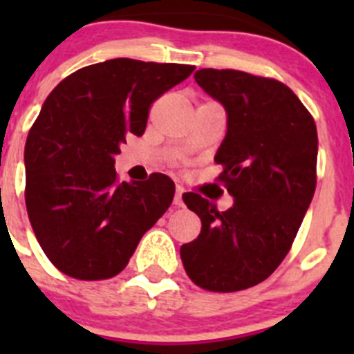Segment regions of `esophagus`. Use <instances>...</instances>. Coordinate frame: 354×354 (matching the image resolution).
<instances>
[{
	"instance_id": "obj_1",
	"label": "esophagus",
	"mask_w": 354,
	"mask_h": 354,
	"mask_svg": "<svg viewBox=\"0 0 354 354\" xmlns=\"http://www.w3.org/2000/svg\"><path fill=\"white\" fill-rule=\"evenodd\" d=\"M183 193L184 189L180 186L175 187V196H174V205H177V207H183Z\"/></svg>"
}]
</instances>
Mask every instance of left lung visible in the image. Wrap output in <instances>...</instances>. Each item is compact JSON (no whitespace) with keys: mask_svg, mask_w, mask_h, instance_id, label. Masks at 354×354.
<instances>
[{"mask_svg":"<svg viewBox=\"0 0 354 354\" xmlns=\"http://www.w3.org/2000/svg\"><path fill=\"white\" fill-rule=\"evenodd\" d=\"M195 80L227 109L216 180L234 205L220 212L198 193H184L202 230L180 246V259L198 287L236 292L264 282L289 253L317 183V129L282 81L234 68H200Z\"/></svg>","mask_w":354,"mask_h":354,"instance_id":"left-lung-1","label":"left lung"}]
</instances>
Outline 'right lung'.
I'll return each instance as SVG.
<instances>
[{
  "instance_id": "right-lung-1",
  "label": "right lung",
  "mask_w": 354,
  "mask_h": 354,
  "mask_svg": "<svg viewBox=\"0 0 354 354\" xmlns=\"http://www.w3.org/2000/svg\"><path fill=\"white\" fill-rule=\"evenodd\" d=\"M193 71L115 58L72 72L48 95L24 147V198L37 241L62 273L118 274L170 207V177L120 183L115 156L127 134L145 133L152 102Z\"/></svg>"
}]
</instances>
